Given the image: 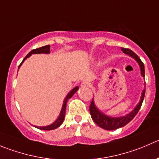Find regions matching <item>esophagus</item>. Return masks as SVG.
<instances>
[{
	"label": "esophagus",
	"mask_w": 159,
	"mask_h": 159,
	"mask_svg": "<svg viewBox=\"0 0 159 159\" xmlns=\"http://www.w3.org/2000/svg\"><path fill=\"white\" fill-rule=\"evenodd\" d=\"M90 86H91V84H90V82H88V81H84V82L81 84L80 87H82V88H85V87H90Z\"/></svg>",
	"instance_id": "34e87169"
}]
</instances>
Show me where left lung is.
<instances>
[{
	"label": "left lung",
	"instance_id": "8db88e82",
	"mask_svg": "<svg viewBox=\"0 0 159 159\" xmlns=\"http://www.w3.org/2000/svg\"><path fill=\"white\" fill-rule=\"evenodd\" d=\"M121 49H122V52L125 53L126 54H128L129 56H130L131 58H134V59L138 63L139 66H140L141 75L143 77H144V66H143V63L142 62L141 60L140 59V58H139L138 56H137L134 51L128 49V48H122ZM144 94L145 89H143V91H142L141 93L140 101H139L138 104L136 105L135 108H134L129 114L126 115V116H120V117H112V116H107L105 113H103L102 111H100L98 108V107L96 106V105H95L94 101H93V98L90 105V112L92 119L94 121V122L98 125V126H99L100 127H101L102 129H106V130H115V129H119V128H121L122 127V126H126V124L129 123V122L135 117V116L137 114L139 110H140L142 103H143V98H144Z\"/></svg>",
	"mask_w": 159,
	"mask_h": 159
}]
</instances>
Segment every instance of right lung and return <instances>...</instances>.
<instances>
[{
	"label": "right lung",
	"mask_w": 159,
	"mask_h": 159,
	"mask_svg": "<svg viewBox=\"0 0 159 159\" xmlns=\"http://www.w3.org/2000/svg\"><path fill=\"white\" fill-rule=\"evenodd\" d=\"M50 52H51V51H50V45H46V46H43V47H41V48H37V49L33 50V51H30V52L26 56H25V58L22 60V63L19 65V69L20 68V66H22V63L24 62V61H25L27 58L30 57L32 54H50ZM78 90H79V87H74V88L72 89V90H71V91L69 92L67 95H66V98H65L64 101H63V104H62V107H61V112H60L58 119H56V120L54 121L53 123H51V125H48V126H35L36 128H37V129H42V130H52V129H57L58 127H59V126L61 125V123L63 122V121H64L65 115H66V105H67V101H69V100L70 99L72 96H73L74 93H75Z\"/></svg>",
	"instance_id": "obj_1"
}]
</instances>
